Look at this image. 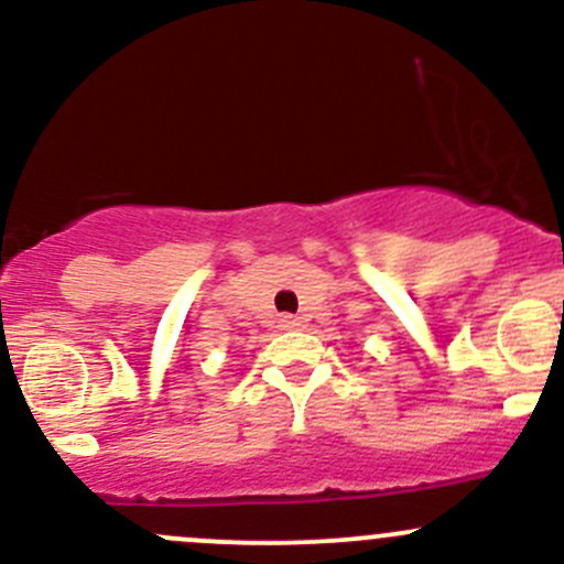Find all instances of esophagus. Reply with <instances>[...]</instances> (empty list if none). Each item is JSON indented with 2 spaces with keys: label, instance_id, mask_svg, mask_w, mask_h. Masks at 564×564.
<instances>
[{
  "label": "esophagus",
  "instance_id": "esophagus-1",
  "mask_svg": "<svg viewBox=\"0 0 564 564\" xmlns=\"http://www.w3.org/2000/svg\"><path fill=\"white\" fill-rule=\"evenodd\" d=\"M278 322H281V327H283V329H294V327H300V318H294V316H281V318H278Z\"/></svg>",
  "mask_w": 564,
  "mask_h": 564
}]
</instances>
